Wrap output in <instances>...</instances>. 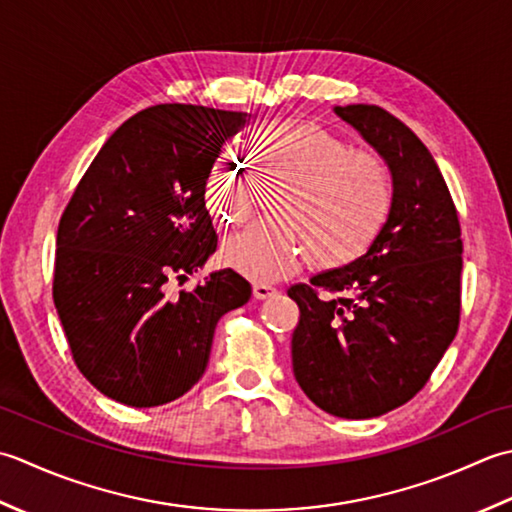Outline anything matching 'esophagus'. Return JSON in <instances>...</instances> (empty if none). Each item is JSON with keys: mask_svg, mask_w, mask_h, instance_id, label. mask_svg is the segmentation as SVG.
Returning a JSON list of instances; mask_svg holds the SVG:
<instances>
[{"mask_svg": "<svg viewBox=\"0 0 512 512\" xmlns=\"http://www.w3.org/2000/svg\"><path fill=\"white\" fill-rule=\"evenodd\" d=\"M274 294H278L276 287H271L267 283H254V298L265 300V298H271Z\"/></svg>", "mask_w": 512, "mask_h": 512, "instance_id": "obj_1", "label": "esophagus"}]
</instances>
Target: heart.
Listing matches in <instances>:
<instances>
[{"label": "heart", "instance_id": "obj_1", "mask_svg": "<svg viewBox=\"0 0 512 512\" xmlns=\"http://www.w3.org/2000/svg\"><path fill=\"white\" fill-rule=\"evenodd\" d=\"M252 159L221 150L205 179V203L223 225L252 214L263 183L289 181L283 218H258L223 245L225 265L252 280L291 276L311 258L338 267L360 258L382 232L393 179L378 154L353 150L311 121H276L254 134Z\"/></svg>", "mask_w": 512, "mask_h": 512}]
</instances>
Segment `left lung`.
Instances as JSON below:
<instances>
[{
	"label": "left lung",
	"mask_w": 512,
	"mask_h": 512,
	"mask_svg": "<svg viewBox=\"0 0 512 512\" xmlns=\"http://www.w3.org/2000/svg\"><path fill=\"white\" fill-rule=\"evenodd\" d=\"M333 112L389 165L393 205L367 254L287 289L300 309L291 364L322 411L369 420L409 402L455 338L462 229L440 168L411 128L367 103Z\"/></svg>",
	"instance_id": "obj_1"
}]
</instances>
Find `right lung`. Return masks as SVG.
<instances>
[{
  "instance_id": "1",
  "label": "right lung",
  "mask_w": 512,
  "mask_h": 512,
  "mask_svg": "<svg viewBox=\"0 0 512 512\" xmlns=\"http://www.w3.org/2000/svg\"><path fill=\"white\" fill-rule=\"evenodd\" d=\"M247 112L161 103L125 121L61 214L52 298L72 360L92 387L145 409L201 380L214 329L252 285L234 269L170 298L216 252L205 179Z\"/></svg>"
}]
</instances>
